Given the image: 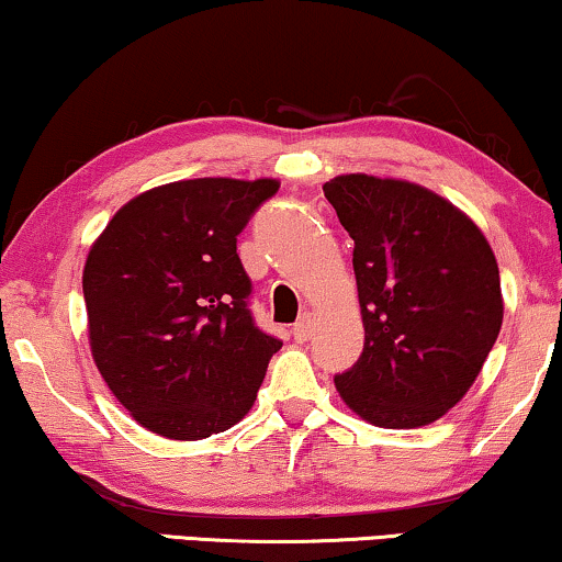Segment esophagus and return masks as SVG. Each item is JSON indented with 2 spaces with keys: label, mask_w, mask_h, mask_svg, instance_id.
Returning a JSON list of instances; mask_svg holds the SVG:
<instances>
[{
  "label": "esophagus",
  "mask_w": 562,
  "mask_h": 562,
  "mask_svg": "<svg viewBox=\"0 0 562 562\" xmlns=\"http://www.w3.org/2000/svg\"><path fill=\"white\" fill-rule=\"evenodd\" d=\"M314 333V322H312V314H302L294 322V327H291V335H294L296 342H306Z\"/></svg>",
  "instance_id": "34e87169"
}]
</instances>
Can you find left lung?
<instances>
[{
	"label": "left lung",
	"mask_w": 562,
	"mask_h": 562,
	"mask_svg": "<svg viewBox=\"0 0 562 562\" xmlns=\"http://www.w3.org/2000/svg\"><path fill=\"white\" fill-rule=\"evenodd\" d=\"M348 229L366 342L335 375L375 427L440 419L473 386L504 319L494 250L471 217L417 183L366 173L325 187Z\"/></svg>",
	"instance_id": "obj_1"
}]
</instances>
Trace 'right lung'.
<instances>
[{"mask_svg": "<svg viewBox=\"0 0 562 562\" xmlns=\"http://www.w3.org/2000/svg\"><path fill=\"white\" fill-rule=\"evenodd\" d=\"M276 179H191L130 199L91 245L83 302L117 402L168 440H204L256 402L281 340L248 310L237 235Z\"/></svg>", "mask_w": 562, "mask_h": 562, "instance_id": "obj_1", "label": "right lung"}]
</instances>
